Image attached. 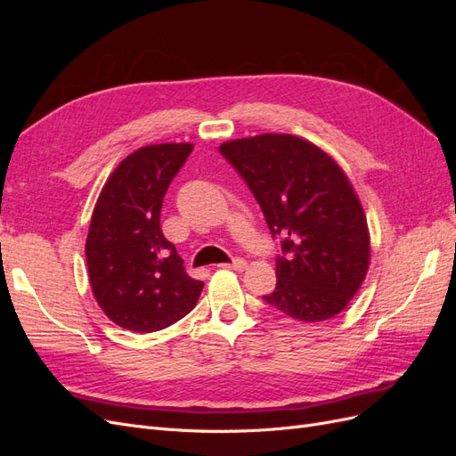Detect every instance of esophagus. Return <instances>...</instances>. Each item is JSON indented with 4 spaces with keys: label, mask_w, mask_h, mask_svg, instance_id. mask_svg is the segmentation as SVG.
<instances>
[{
    "label": "esophagus",
    "mask_w": 456,
    "mask_h": 456,
    "mask_svg": "<svg viewBox=\"0 0 456 456\" xmlns=\"http://www.w3.org/2000/svg\"><path fill=\"white\" fill-rule=\"evenodd\" d=\"M220 268H228V270H245L247 262L243 258H233V262H228V265H218Z\"/></svg>",
    "instance_id": "esophagus-1"
}]
</instances>
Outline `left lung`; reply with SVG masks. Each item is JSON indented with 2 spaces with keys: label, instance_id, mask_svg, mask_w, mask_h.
Here are the masks:
<instances>
[{
  "label": "left lung",
  "instance_id": "obj_1",
  "mask_svg": "<svg viewBox=\"0 0 456 456\" xmlns=\"http://www.w3.org/2000/svg\"><path fill=\"white\" fill-rule=\"evenodd\" d=\"M255 194L273 236H283L268 305L305 323L340 314L360 291L370 236L360 198L325 150L289 133L220 144Z\"/></svg>",
  "mask_w": 456,
  "mask_h": 456
}]
</instances>
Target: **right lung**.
<instances>
[{"instance_id": "add662e5", "label": "right lung", "mask_w": 456, "mask_h": 456, "mask_svg": "<svg viewBox=\"0 0 456 456\" xmlns=\"http://www.w3.org/2000/svg\"><path fill=\"white\" fill-rule=\"evenodd\" d=\"M194 150L148 144L123 158L94 203L86 241L93 297L116 325L154 333L194 310L203 281L190 278L159 226L163 196Z\"/></svg>"}]
</instances>
